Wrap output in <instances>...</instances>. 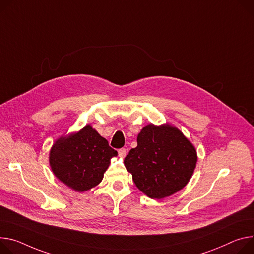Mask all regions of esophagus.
Wrapping results in <instances>:
<instances>
[{
	"label": "esophagus",
	"mask_w": 254,
	"mask_h": 254,
	"mask_svg": "<svg viewBox=\"0 0 254 254\" xmlns=\"http://www.w3.org/2000/svg\"><path fill=\"white\" fill-rule=\"evenodd\" d=\"M126 155H127V150H126L125 148H122V149L119 150V156H120L121 158H125Z\"/></svg>",
	"instance_id": "esophagus-1"
}]
</instances>
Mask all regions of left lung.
Here are the masks:
<instances>
[{
    "instance_id": "1",
    "label": "left lung",
    "mask_w": 254,
    "mask_h": 254,
    "mask_svg": "<svg viewBox=\"0 0 254 254\" xmlns=\"http://www.w3.org/2000/svg\"><path fill=\"white\" fill-rule=\"evenodd\" d=\"M137 146L125 158L135 187L153 199L182 190L190 180L197 162L193 144L176 127L166 123L145 126Z\"/></svg>"
}]
</instances>
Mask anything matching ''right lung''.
<instances>
[{
	"label": "right lung",
	"mask_w": 254,
	"mask_h": 254,
	"mask_svg": "<svg viewBox=\"0 0 254 254\" xmlns=\"http://www.w3.org/2000/svg\"><path fill=\"white\" fill-rule=\"evenodd\" d=\"M118 152L98 131L86 125L78 131L62 135L50 151V166L67 188L84 192L102 181L112 157Z\"/></svg>",
	"instance_id": "right-lung-1"
}]
</instances>
